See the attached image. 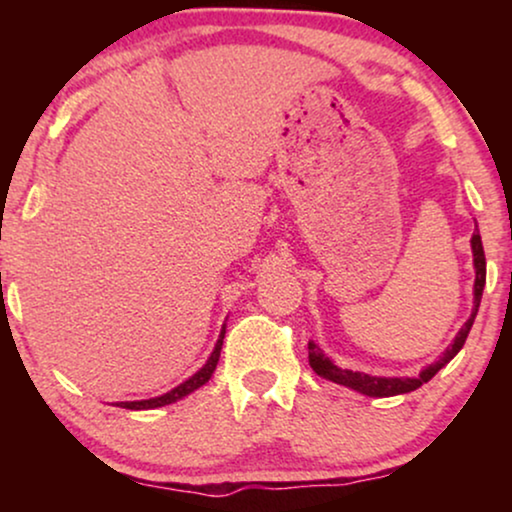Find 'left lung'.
I'll use <instances>...</instances> for the list:
<instances>
[{
	"instance_id": "obj_1",
	"label": "left lung",
	"mask_w": 512,
	"mask_h": 512,
	"mask_svg": "<svg viewBox=\"0 0 512 512\" xmlns=\"http://www.w3.org/2000/svg\"><path fill=\"white\" fill-rule=\"evenodd\" d=\"M471 249H473V265H475L473 312H471V317H468L466 324L461 326L457 338H454L452 345L445 349L443 356H440L438 361H433L431 366H426L417 377H373V375H366V373H356V370H347V368L335 366V363L328 359L324 352H321L319 345L310 342V345H307V352H310V366H312L314 373H317L319 377H326V380H331L335 384H342V387H349V389L359 391V394H366V396H373V398L408 394V391H415V389L422 387L424 382H429L440 368H445L447 363H450L454 356L459 354V349L464 347V342L468 338V331H471L475 314H478V307H480V300H482V289H485V279H487L485 249H482V240H480L478 228H475V233L471 237Z\"/></svg>"
}]
</instances>
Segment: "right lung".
<instances>
[{"label": "right lung", "mask_w": 512, "mask_h": 512, "mask_svg": "<svg viewBox=\"0 0 512 512\" xmlns=\"http://www.w3.org/2000/svg\"><path fill=\"white\" fill-rule=\"evenodd\" d=\"M223 338H226V324L221 328V335L219 340H216L214 345V352L209 354V359L205 366H202L198 373L188 377L186 382H181L179 387H174L172 391H167L163 396H156V398H146V401H125V403H116L118 408H125V410H151V408H163V405H170V403H177L179 398H184L191 394V391L200 389L202 384L209 382V377L216 370V363H219V356H221V345H223Z\"/></svg>", "instance_id": "add662e5"}]
</instances>
